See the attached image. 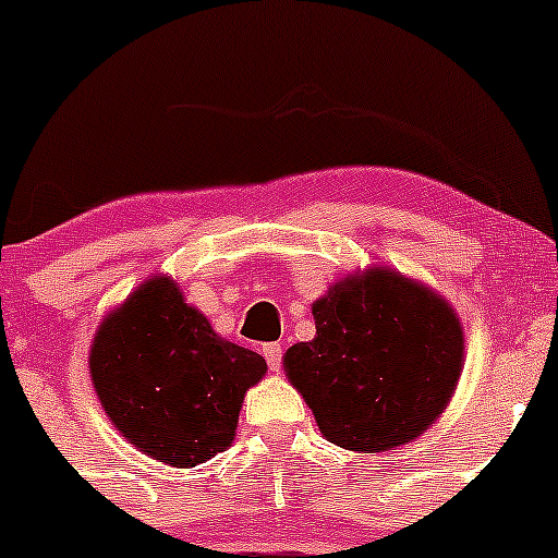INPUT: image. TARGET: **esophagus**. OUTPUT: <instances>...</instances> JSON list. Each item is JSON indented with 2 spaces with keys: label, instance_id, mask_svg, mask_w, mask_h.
<instances>
[{
  "label": "esophagus",
  "instance_id": "obj_1",
  "mask_svg": "<svg viewBox=\"0 0 558 558\" xmlns=\"http://www.w3.org/2000/svg\"><path fill=\"white\" fill-rule=\"evenodd\" d=\"M264 359H267V367L269 373H280V359H283V348L278 342H269V345L262 348Z\"/></svg>",
  "mask_w": 558,
  "mask_h": 558
}]
</instances>
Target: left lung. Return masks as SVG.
Returning <instances> with one entry per match:
<instances>
[{
  "mask_svg": "<svg viewBox=\"0 0 558 558\" xmlns=\"http://www.w3.org/2000/svg\"><path fill=\"white\" fill-rule=\"evenodd\" d=\"M313 320L315 337L283 353V369L326 440L393 451L446 413L464 367V326L440 291L375 264L331 283Z\"/></svg>",
  "mask_w": 558,
  "mask_h": 558,
  "instance_id": "8db88e82",
  "label": "left lung"
}]
</instances>
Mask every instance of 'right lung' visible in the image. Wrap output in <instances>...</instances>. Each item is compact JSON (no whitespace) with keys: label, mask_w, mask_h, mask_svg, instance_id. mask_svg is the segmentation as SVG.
<instances>
[{"label":"right lung","mask_w":558,"mask_h":558,"mask_svg":"<svg viewBox=\"0 0 558 558\" xmlns=\"http://www.w3.org/2000/svg\"><path fill=\"white\" fill-rule=\"evenodd\" d=\"M88 373L121 437L189 470L232 446L247 388L267 362L223 340L170 275H150L102 318Z\"/></svg>","instance_id":"1"}]
</instances>
